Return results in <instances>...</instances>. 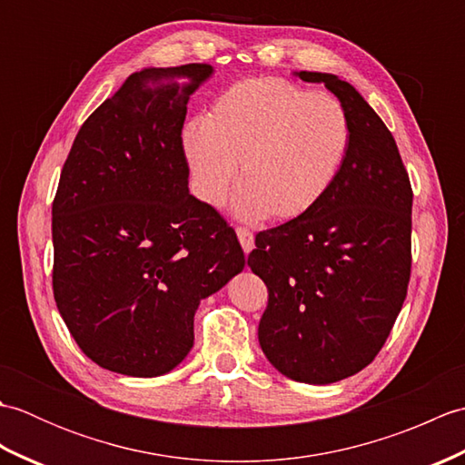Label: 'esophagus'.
Returning <instances> with one entry per match:
<instances>
[{
	"instance_id": "esophagus-1",
	"label": "esophagus",
	"mask_w": 465,
	"mask_h": 465,
	"mask_svg": "<svg viewBox=\"0 0 465 465\" xmlns=\"http://www.w3.org/2000/svg\"><path fill=\"white\" fill-rule=\"evenodd\" d=\"M235 235H238L243 253H250L253 250V245H255L253 233L250 230H245V227H238V230H235Z\"/></svg>"
}]
</instances>
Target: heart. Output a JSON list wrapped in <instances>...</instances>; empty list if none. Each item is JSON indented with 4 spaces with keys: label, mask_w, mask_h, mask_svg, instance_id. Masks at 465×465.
<instances>
[{
    "label": "heart",
    "mask_w": 465,
    "mask_h": 465,
    "mask_svg": "<svg viewBox=\"0 0 465 465\" xmlns=\"http://www.w3.org/2000/svg\"><path fill=\"white\" fill-rule=\"evenodd\" d=\"M348 143V117L333 97L278 77L227 87L182 137L203 203L225 200L240 165L233 213L275 222L298 220L323 200L338 180Z\"/></svg>",
    "instance_id": "heart-1"
}]
</instances>
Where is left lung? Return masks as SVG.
Instances as JSON below:
<instances>
[{
  "label": "left lung",
  "instance_id": "1",
  "mask_svg": "<svg viewBox=\"0 0 465 465\" xmlns=\"http://www.w3.org/2000/svg\"><path fill=\"white\" fill-rule=\"evenodd\" d=\"M323 84L348 117L338 180L312 212L255 235L248 265L268 285L258 338L285 378L325 385L371 363L406 300L411 185L396 140L370 104L333 74Z\"/></svg>",
  "mask_w": 465,
  "mask_h": 465
}]
</instances>
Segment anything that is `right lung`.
Masks as SVG:
<instances>
[{"instance_id": "add662e5", "label": "right lung", "mask_w": 465, "mask_h": 465, "mask_svg": "<svg viewBox=\"0 0 465 465\" xmlns=\"http://www.w3.org/2000/svg\"><path fill=\"white\" fill-rule=\"evenodd\" d=\"M210 64L143 67L87 117L52 207L54 298L100 368L157 378L193 348L202 300L238 275L235 232L190 193L182 130Z\"/></svg>"}]
</instances>
